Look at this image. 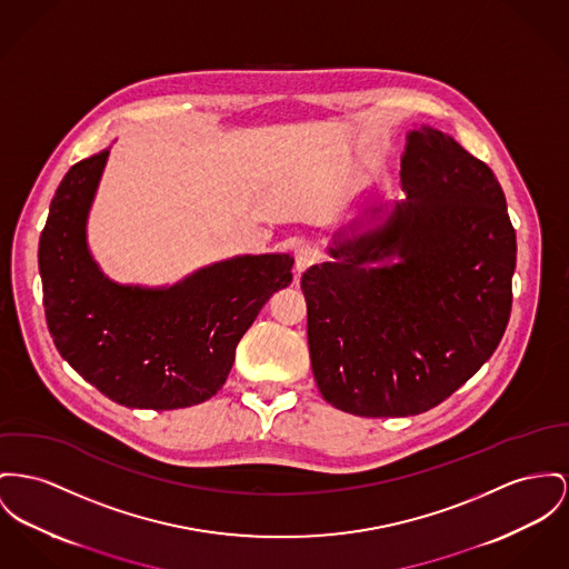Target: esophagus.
I'll use <instances>...</instances> for the list:
<instances>
[{"mask_svg": "<svg viewBox=\"0 0 569 569\" xmlns=\"http://www.w3.org/2000/svg\"><path fill=\"white\" fill-rule=\"evenodd\" d=\"M317 261H319V252H317L315 246H310V243H300L298 246V250H296V269H298V273H302L308 267L315 266Z\"/></svg>", "mask_w": 569, "mask_h": 569, "instance_id": "obj_1", "label": "esophagus"}]
</instances>
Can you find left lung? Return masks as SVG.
<instances>
[{"mask_svg":"<svg viewBox=\"0 0 569 569\" xmlns=\"http://www.w3.org/2000/svg\"><path fill=\"white\" fill-rule=\"evenodd\" d=\"M383 224L308 267V349L328 403L356 417L422 415L472 378L511 315L516 230L488 163L451 136H408ZM392 256L399 264L367 268Z\"/></svg>","mask_w":569,"mask_h":569,"instance_id":"8db88e82","label":"left lung"}]
</instances>
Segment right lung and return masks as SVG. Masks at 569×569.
<instances>
[{
    "mask_svg": "<svg viewBox=\"0 0 569 569\" xmlns=\"http://www.w3.org/2000/svg\"><path fill=\"white\" fill-rule=\"evenodd\" d=\"M110 151L64 174L40 232L49 335L86 381L124 408L179 410L227 381L237 342L259 310L291 284L289 254L237 257L170 289L108 280L86 246V218Z\"/></svg>",
    "mask_w": 569,
    "mask_h": 569,
    "instance_id": "obj_1",
    "label": "right lung"
}]
</instances>
